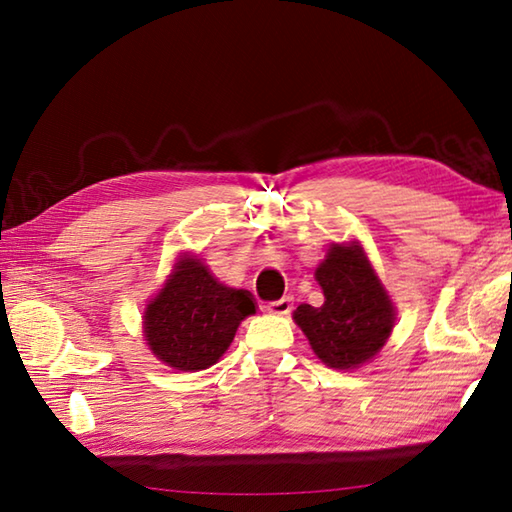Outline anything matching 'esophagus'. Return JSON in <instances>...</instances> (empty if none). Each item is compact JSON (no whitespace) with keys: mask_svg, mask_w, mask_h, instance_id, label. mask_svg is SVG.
<instances>
[{"mask_svg":"<svg viewBox=\"0 0 512 512\" xmlns=\"http://www.w3.org/2000/svg\"><path fill=\"white\" fill-rule=\"evenodd\" d=\"M290 301H292L290 297L277 299V301H270L268 306H266V310H268L270 314H288V312L292 310V303H290Z\"/></svg>","mask_w":512,"mask_h":512,"instance_id":"esophagus-1","label":"esophagus"}]
</instances>
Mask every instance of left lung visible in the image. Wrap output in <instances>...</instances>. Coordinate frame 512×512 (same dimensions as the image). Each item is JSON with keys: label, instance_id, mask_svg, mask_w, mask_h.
<instances>
[{"label": "left lung", "instance_id": "1", "mask_svg": "<svg viewBox=\"0 0 512 512\" xmlns=\"http://www.w3.org/2000/svg\"><path fill=\"white\" fill-rule=\"evenodd\" d=\"M314 277L323 303H301L292 314L314 354L334 369L372 361L394 330L396 308L361 244H332Z\"/></svg>", "mask_w": 512, "mask_h": 512}]
</instances>
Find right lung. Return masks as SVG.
<instances>
[{"label": "right lung", "instance_id": "right-lung-1", "mask_svg": "<svg viewBox=\"0 0 512 512\" xmlns=\"http://www.w3.org/2000/svg\"><path fill=\"white\" fill-rule=\"evenodd\" d=\"M255 301L248 290L220 284L195 255H180L167 284L149 301L143 332L158 361L200 372L220 361Z\"/></svg>", "mask_w": 512, "mask_h": 512}]
</instances>
